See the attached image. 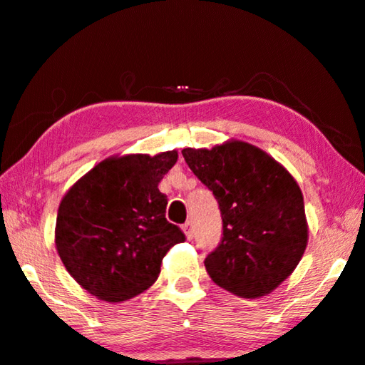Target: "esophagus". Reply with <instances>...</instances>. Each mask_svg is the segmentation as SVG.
Returning <instances> with one entry per match:
<instances>
[{
    "label": "esophagus",
    "instance_id": "esophagus-1",
    "mask_svg": "<svg viewBox=\"0 0 365 365\" xmlns=\"http://www.w3.org/2000/svg\"><path fill=\"white\" fill-rule=\"evenodd\" d=\"M182 230H184V234H186L187 239L191 240L192 237H194V230H192V222H186V224L182 225Z\"/></svg>",
    "mask_w": 365,
    "mask_h": 365
}]
</instances>
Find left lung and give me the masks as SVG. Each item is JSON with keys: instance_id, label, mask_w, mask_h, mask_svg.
I'll list each match as a JSON object with an SVG mask.
<instances>
[{"instance_id": "obj_1", "label": "left lung", "mask_w": 365, "mask_h": 365, "mask_svg": "<svg viewBox=\"0 0 365 365\" xmlns=\"http://www.w3.org/2000/svg\"><path fill=\"white\" fill-rule=\"evenodd\" d=\"M182 156L219 202L222 240L204 260L209 277L242 298L268 294L284 282L308 245L303 194L260 148L230 140Z\"/></svg>"}]
</instances>
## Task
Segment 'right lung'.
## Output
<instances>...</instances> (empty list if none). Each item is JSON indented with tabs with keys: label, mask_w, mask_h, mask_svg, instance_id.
Wrapping results in <instances>:
<instances>
[{
	"label": "right lung",
	"mask_w": 365,
	"mask_h": 365,
	"mask_svg": "<svg viewBox=\"0 0 365 365\" xmlns=\"http://www.w3.org/2000/svg\"><path fill=\"white\" fill-rule=\"evenodd\" d=\"M178 151L112 156L68 189L56 222V248L71 277L98 299L118 303L156 282L161 262L186 237L166 220L158 184Z\"/></svg>",
	"instance_id": "obj_1"
}]
</instances>
